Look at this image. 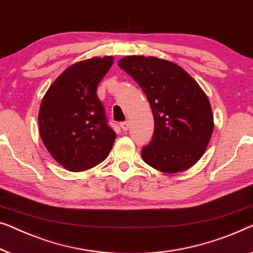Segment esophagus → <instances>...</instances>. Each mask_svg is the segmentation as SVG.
I'll return each instance as SVG.
<instances>
[{
	"label": "esophagus",
	"mask_w": 253,
	"mask_h": 253,
	"mask_svg": "<svg viewBox=\"0 0 253 253\" xmlns=\"http://www.w3.org/2000/svg\"><path fill=\"white\" fill-rule=\"evenodd\" d=\"M129 122H125V123H122L120 124V127H122V129L124 131H127L128 129H129Z\"/></svg>",
	"instance_id": "34e87169"
}]
</instances>
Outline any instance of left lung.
Wrapping results in <instances>:
<instances>
[{"label": "left lung", "instance_id": "1", "mask_svg": "<svg viewBox=\"0 0 253 253\" xmlns=\"http://www.w3.org/2000/svg\"><path fill=\"white\" fill-rule=\"evenodd\" d=\"M118 65L142 88L154 115V137L142 149L143 161L164 173L183 172L194 166L204 155L214 127L204 90L170 60L127 56Z\"/></svg>", "mask_w": 253, "mask_h": 253}]
</instances>
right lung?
Masks as SVG:
<instances>
[{"label": "right lung", "instance_id": "1", "mask_svg": "<svg viewBox=\"0 0 253 253\" xmlns=\"http://www.w3.org/2000/svg\"><path fill=\"white\" fill-rule=\"evenodd\" d=\"M112 56L67 67L50 84L39 110V131L51 157L71 172L90 169L108 157L116 133L106 124L97 87Z\"/></svg>", "mask_w": 253, "mask_h": 253}]
</instances>
